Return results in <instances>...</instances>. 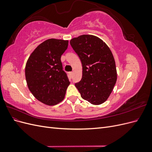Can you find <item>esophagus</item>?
I'll use <instances>...</instances> for the list:
<instances>
[{"mask_svg":"<svg viewBox=\"0 0 152 152\" xmlns=\"http://www.w3.org/2000/svg\"><path fill=\"white\" fill-rule=\"evenodd\" d=\"M69 74H70V76H71V77H72V74H73V72H70V73H69Z\"/></svg>","mask_w":152,"mask_h":152,"instance_id":"esophagus-1","label":"esophagus"}]
</instances>
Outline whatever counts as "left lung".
<instances>
[{
  "instance_id": "8db88e82",
  "label": "left lung",
  "mask_w": 152,
  "mask_h": 152,
  "mask_svg": "<svg viewBox=\"0 0 152 152\" xmlns=\"http://www.w3.org/2000/svg\"><path fill=\"white\" fill-rule=\"evenodd\" d=\"M70 42L82 62V79L75 84L81 97L94 105L103 103L117 79L111 50L102 39L92 35H80Z\"/></svg>"
}]
</instances>
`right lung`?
<instances>
[{
    "label": "right lung",
    "mask_w": 152,
    "mask_h": 152,
    "mask_svg": "<svg viewBox=\"0 0 152 152\" xmlns=\"http://www.w3.org/2000/svg\"><path fill=\"white\" fill-rule=\"evenodd\" d=\"M68 45V40L48 39L35 48L27 60V86L34 97L45 104L52 106L62 102L70 85L61 61Z\"/></svg>",
    "instance_id": "obj_1"
}]
</instances>
